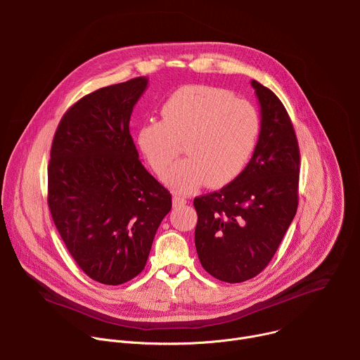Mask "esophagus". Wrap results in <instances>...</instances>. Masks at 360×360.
<instances>
[{
  "label": "esophagus",
  "instance_id": "esophagus-1",
  "mask_svg": "<svg viewBox=\"0 0 360 360\" xmlns=\"http://www.w3.org/2000/svg\"><path fill=\"white\" fill-rule=\"evenodd\" d=\"M172 203H174V207L175 208H178V207H184V205H186V199L185 198H182V196H174L172 198Z\"/></svg>",
  "mask_w": 360,
  "mask_h": 360
}]
</instances>
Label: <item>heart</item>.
<instances>
[{
	"label": "heart",
	"mask_w": 360,
	"mask_h": 360,
	"mask_svg": "<svg viewBox=\"0 0 360 360\" xmlns=\"http://www.w3.org/2000/svg\"><path fill=\"white\" fill-rule=\"evenodd\" d=\"M161 120H148L136 129V145L157 174L162 175L179 155L164 182L178 192L202 184L221 188L235 181L249 164L261 135V115L233 92L208 85H188L162 104Z\"/></svg>",
	"instance_id": "b5f03b06"
}]
</instances>
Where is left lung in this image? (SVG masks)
I'll list each match as a JSON object with an SVG mask.
<instances>
[{
	"label": "left lung",
	"instance_id": "left-lung-1",
	"mask_svg": "<svg viewBox=\"0 0 360 360\" xmlns=\"http://www.w3.org/2000/svg\"><path fill=\"white\" fill-rule=\"evenodd\" d=\"M261 135L243 172L221 191L193 199L195 246L214 278L239 283L261 274L297 210L299 146L281 99L252 79Z\"/></svg>",
	"mask_w": 360,
	"mask_h": 360
}]
</instances>
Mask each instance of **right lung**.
Masks as SVG:
<instances>
[{"label": "right lung", "mask_w": 360, "mask_h": 360, "mask_svg": "<svg viewBox=\"0 0 360 360\" xmlns=\"http://www.w3.org/2000/svg\"><path fill=\"white\" fill-rule=\"evenodd\" d=\"M146 77L99 88L65 112L51 146L48 207L78 266L121 285L146 265L172 198L138 160L129 134Z\"/></svg>", "instance_id": "1"}]
</instances>
